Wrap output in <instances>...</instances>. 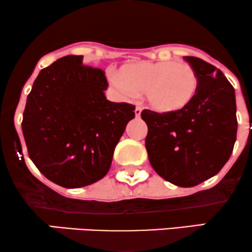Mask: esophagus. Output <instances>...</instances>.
<instances>
[{
  "instance_id": "1",
  "label": "esophagus",
  "mask_w": 252,
  "mask_h": 252,
  "mask_svg": "<svg viewBox=\"0 0 252 252\" xmlns=\"http://www.w3.org/2000/svg\"><path fill=\"white\" fill-rule=\"evenodd\" d=\"M134 114H135V117H137V118H139V117H140V114H141V107H139V106L135 107V109H134Z\"/></svg>"
}]
</instances>
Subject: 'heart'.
<instances>
[{
	"instance_id": "1",
	"label": "heart",
	"mask_w": 252,
	"mask_h": 252,
	"mask_svg": "<svg viewBox=\"0 0 252 252\" xmlns=\"http://www.w3.org/2000/svg\"><path fill=\"white\" fill-rule=\"evenodd\" d=\"M112 81L127 94H145L154 111L163 114L182 111L194 100L199 77L185 62H135L112 73Z\"/></svg>"
}]
</instances>
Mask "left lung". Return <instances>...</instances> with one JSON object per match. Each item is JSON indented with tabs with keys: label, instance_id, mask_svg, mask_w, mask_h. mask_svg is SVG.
<instances>
[{
	"label": "left lung",
	"instance_id": "1",
	"mask_svg": "<svg viewBox=\"0 0 252 252\" xmlns=\"http://www.w3.org/2000/svg\"><path fill=\"white\" fill-rule=\"evenodd\" d=\"M194 67L199 88L182 111L156 113L144 109L148 125L145 148L155 171L179 187H194L221 170L237 138L236 94L214 65L183 57Z\"/></svg>",
	"mask_w": 252,
	"mask_h": 252
}]
</instances>
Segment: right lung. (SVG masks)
Wrapping results in <instances>:
<instances>
[{"label":"right lung","instance_id":"obj_1","mask_svg":"<svg viewBox=\"0 0 252 252\" xmlns=\"http://www.w3.org/2000/svg\"><path fill=\"white\" fill-rule=\"evenodd\" d=\"M101 69L65 56L42 69L27 96L22 133L32 162L46 179L81 188L106 176L133 104L111 102Z\"/></svg>","mask_w":252,"mask_h":252}]
</instances>
